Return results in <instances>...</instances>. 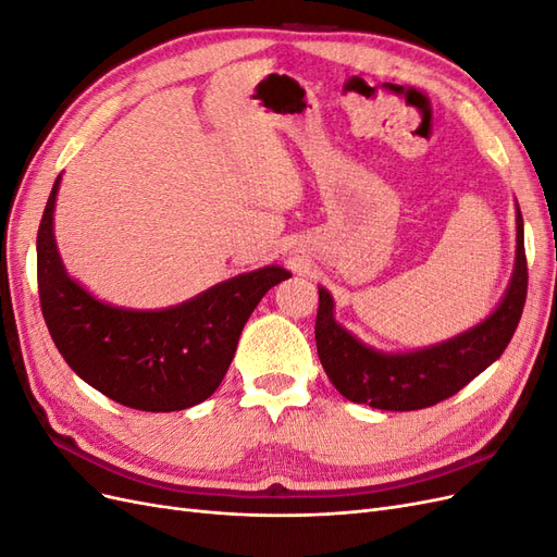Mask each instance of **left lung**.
<instances>
[{"label":"left lung","mask_w":557,"mask_h":557,"mask_svg":"<svg viewBox=\"0 0 557 557\" xmlns=\"http://www.w3.org/2000/svg\"><path fill=\"white\" fill-rule=\"evenodd\" d=\"M516 269L507 295L491 318L450 342L416 352H381L364 346L332 318V297L318 290L315 346L327 379L346 399L383 411H416L460 393L491 367L520 323L528 297V258L518 211Z\"/></svg>","instance_id":"left-lung-1"}]
</instances>
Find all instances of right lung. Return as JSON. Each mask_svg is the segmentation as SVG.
<instances>
[{"label":"right lung","mask_w":557,"mask_h":557,"mask_svg":"<svg viewBox=\"0 0 557 557\" xmlns=\"http://www.w3.org/2000/svg\"><path fill=\"white\" fill-rule=\"evenodd\" d=\"M58 185L60 176L37 232V283L46 327L64 362L129 409L181 411L211 397L227 374L248 315L290 272L264 267L164 311L113 309L64 272L53 237Z\"/></svg>","instance_id":"right-lung-1"}]
</instances>
